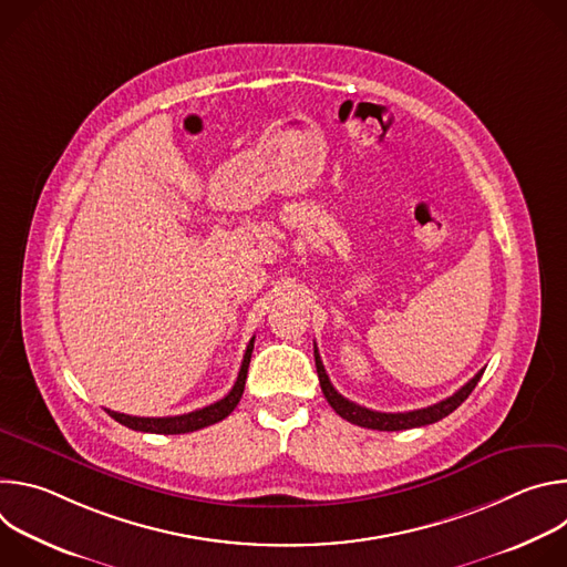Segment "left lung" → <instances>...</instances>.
Wrapping results in <instances>:
<instances>
[{
  "label": "left lung",
  "mask_w": 567,
  "mask_h": 567,
  "mask_svg": "<svg viewBox=\"0 0 567 567\" xmlns=\"http://www.w3.org/2000/svg\"><path fill=\"white\" fill-rule=\"evenodd\" d=\"M313 357H316V372H318L320 390H322V394H326L330 406L337 411V415H341L350 424L372 429V431H406V429H417V426H426V424H435V422L444 420L473 392V388L477 385V381L484 372V370H480L455 394L442 399L440 403H433V406H426V409H420V411H409V413H379V411H370L365 406H359V403L339 394L337 388L332 385L326 368H322V361H320L316 350H313Z\"/></svg>",
  "instance_id": "1"
}]
</instances>
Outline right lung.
Listing matches in <instances>:
<instances>
[{"mask_svg": "<svg viewBox=\"0 0 567 567\" xmlns=\"http://www.w3.org/2000/svg\"><path fill=\"white\" fill-rule=\"evenodd\" d=\"M251 352H254V339L247 346L245 359H241L239 372H237V381L230 388V392L210 403L206 409L186 413V415H175V417H132V415H123V413H114L107 411L110 417H114L118 424L132 429V431H143V433H158V435H179V433H193L199 429H206L210 424L221 422L224 417H228L235 406L241 399V392H245V383H247V372H249V363H251Z\"/></svg>", "mask_w": 567, "mask_h": 567, "instance_id": "right-lung-1", "label": "right lung"}]
</instances>
